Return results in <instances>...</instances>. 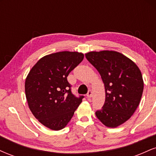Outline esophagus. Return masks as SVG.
<instances>
[{
  "instance_id": "esophagus-1",
  "label": "esophagus",
  "mask_w": 156,
  "mask_h": 156,
  "mask_svg": "<svg viewBox=\"0 0 156 156\" xmlns=\"http://www.w3.org/2000/svg\"><path fill=\"white\" fill-rule=\"evenodd\" d=\"M87 98H91V97L92 96V90H89V92H88V93H87Z\"/></svg>"
}]
</instances>
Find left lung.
Here are the masks:
<instances>
[{
    "instance_id": "obj_1",
    "label": "left lung",
    "mask_w": 156,
    "mask_h": 156,
    "mask_svg": "<svg viewBox=\"0 0 156 156\" xmlns=\"http://www.w3.org/2000/svg\"><path fill=\"white\" fill-rule=\"evenodd\" d=\"M85 55L99 72L105 87V103L95 112L97 117L108 128H117L131 117L140 103L144 89L140 69L117 51H91Z\"/></svg>"
}]
</instances>
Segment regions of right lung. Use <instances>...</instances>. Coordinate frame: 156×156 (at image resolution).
Segmentation results:
<instances>
[{
    "label": "right lung",
    "instance_id": "add662e5",
    "mask_svg": "<svg viewBox=\"0 0 156 156\" xmlns=\"http://www.w3.org/2000/svg\"><path fill=\"white\" fill-rule=\"evenodd\" d=\"M83 53L62 51L44 55L26 77L28 107L38 121L53 130L65 128L83 96L76 98L67 81L69 73L83 59Z\"/></svg>",
    "mask_w": 156,
    "mask_h": 156
}]
</instances>
